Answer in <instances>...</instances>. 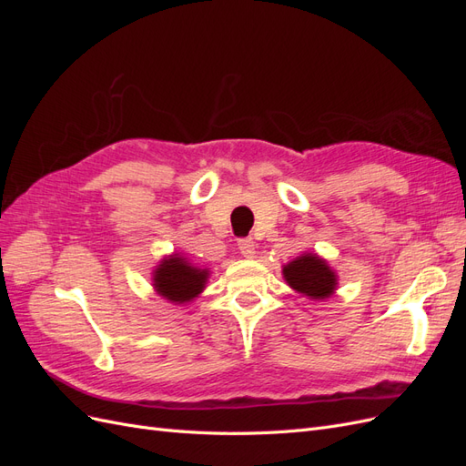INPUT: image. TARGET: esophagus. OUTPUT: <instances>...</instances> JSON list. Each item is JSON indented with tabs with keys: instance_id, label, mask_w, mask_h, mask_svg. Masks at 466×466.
Wrapping results in <instances>:
<instances>
[{
	"instance_id": "esophagus-1",
	"label": "esophagus",
	"mask_w": 466,
	"mask_h": 466,
	"mask_svg": "<svg viewBox=\"0 0 466 466\" xmlns=\"http://www.w3.org/2000/svg\"><path fill=\"white\" fill-rule=\"evenodd\" d=\"M237 247H238V250H241V255L245 258L255 257V241H252V238H238Z\"/></svg>"
}]
</instances>
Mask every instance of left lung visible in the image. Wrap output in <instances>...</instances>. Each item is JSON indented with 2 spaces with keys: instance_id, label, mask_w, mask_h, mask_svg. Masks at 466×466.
I'll return each instance as SVG.
<instances>
[{
  "instance_id": "obj_1",
  "label": "left lung",
  "mask_w": 466,
  "mask_h": 466,
  "mask_svg": "<svg viewBox=\"0 0 466 466\" xmlns=\"http://www.w3.org/2000/svg\"><path fill=\"white\" fill-rule=\"evenodd\" d=\"M288 284L307 298L324 299L332 295L336 288V276L322 258L315 255H303L284 268Z\"/></svg>"
}]
</instances>
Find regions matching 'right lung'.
I'll use <instances>...</instances> for the list:
<instances>
[{
  "label": "right lung",
  "mask_w": 466,
  "mask_h": 466,
  "mask_svg": "<svg viewBox=\"0 0 466 466\" xmlns=\"http://www.w3.org/2000/svg\"><path fill=\"white\" fill-rule=\"evenodd\" d=\"M155 289L165 299L173 303H187L198 295L208 279V270L190 266L187 258L171 257L159 264L155 270Z\"/></svg>",
  "instance_id": "add662e5"
}]
</instances>
